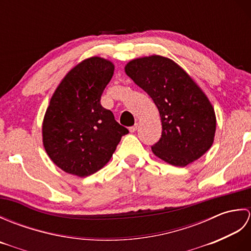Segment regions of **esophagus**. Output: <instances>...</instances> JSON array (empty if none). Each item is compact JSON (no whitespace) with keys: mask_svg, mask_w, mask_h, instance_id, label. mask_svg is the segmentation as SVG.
Returning <instances> with one entry per match:
<instances>
[{"mask_svg":"<svg viewBox=\"0 0 251 251\" xmlns=\"http://www.w3.org/2000/svg\"><path fill=\"white\" fill-rule=\"evenodd\" d=\"M137 128H138V124H135L134 126L129 127V131H130V132H135V131L137 130Z\"/></svg>","mask_w":251,"mask_h":251,"instance_id":"obj_1","label":"esophagus"}]
</instances>
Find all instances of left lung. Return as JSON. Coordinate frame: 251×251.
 Masks as SVG:
<instances>
[{
    "label": "left lung",
    "instance_id": "8db88e82",
    "mask_svg": "<svg viewBox=\"0 0 251 251\" xmlns=\"http://www.w3.org/2000/svg\"><path fill=\"white\" fill-rule=\"evenodd\" d=\"M125 72L158 109L162 137L152 146L157 157L184 167L209 150L216 132L215 110L182 68L169 58L153 55L129 61Z\"/></svg>",
    "mask_w": 251,
    "mask_h": 251
}]
</instances>
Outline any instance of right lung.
<instances>
[{
  "mask_svg": "<svg viewBox=\"0 0 251 251\" xmlns=\"http://www.w3.org/2000/svg\"><path fill=\"white\" fill-rule=\"evenodd\" d=\"M114 65L92 57L63 77L50 99L43 121V145L58 167L87 177L110 161L128 129L100 103Z\"/></svg>",
  "mask_w": 251,
  "mask_h": 251,
  "instance_id": "obj_1",
  "label": "right lung"
}]
</instances>
